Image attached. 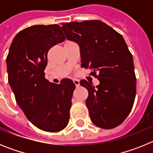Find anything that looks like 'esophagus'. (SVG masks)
Wrapping results in <instances>:
<instances>
[{
    "mask_svg": "<svg viewBox=\"0 0 153 153\" xmlns=\"http://www.w3.org/2000/svg\"><path fill=\"white\" fill-rule=\"evenodd\" d=\"M74 83L75 84L76 87H79V81L78 79H74Z\"/></svg>",
    "mask_w": 153,
    "mask_h": 153,
    "instance_id": "1",
    "label": "esophagus"
}]
</instances>
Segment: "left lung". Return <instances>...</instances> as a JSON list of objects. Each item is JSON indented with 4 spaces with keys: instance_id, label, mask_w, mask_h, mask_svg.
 I'll return each instance as SVG.
<instances>
[{
    "instance_id": "1",
    "label": "left lung",
    "mask_w": 153,
    "mask_h": 153,
    "mask_svg": "<svg viewBox=\"0 0 153 153\" xmlns=\"http://www.w3.org/2000/svg\"><path fill=\"white\" fill-rule=\"evenodd\" d=\"M67 38L80 48L81 67L91 69L100 80L82 79L88 90L86 100L92 122L102 129L118 126L130 113L136 92V78L132 55L120 33L100 21L62 24Z\"/></svg>"
}]
</instances>
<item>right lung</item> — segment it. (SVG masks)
Masks as SVG:
<instances>
[{"label":"right lung","instance_id":"right-lung-1","mask_svg":"<svg viewBox=\"0 0 153 153\" xmlns=\"http://www.w3.org/2000/svg\"><path fill=\"white\" fill-rule=\"evenodd\" d=\"M66 37L58 24L34 25L20 31L7 56L8 82L16 102L35 126L58 132L70 119L75 84L65 78L55 84L45 78L47 53Z\"/></svg>","mask_w":153,"mask_h":153}]
</instances>
